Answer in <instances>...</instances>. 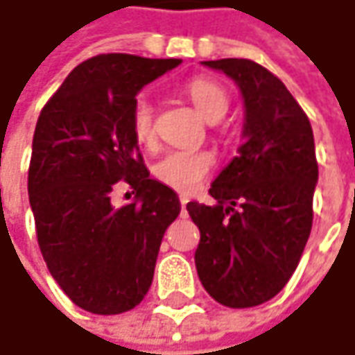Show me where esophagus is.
I'll use <instances>...</instances> for the list:
<instances>
[{
  "mask_svg": "<svg viewBox=\"0 0 355 355\" xmlns=\"http://www.w3.org/2000/svg\"><path fill=\"white\" fill-rule=\"evenodd\" d=\"M190 202L188 196H180V204H182V212H186V204Z\"/></svg>",
  "mask_w": 355,
  "mask_h": 355,
  "instance_id": "34e87169",
  "label": "esophagus"
}]
</instances>
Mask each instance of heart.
<instances>
[{"instance_id": "b5f03b06", "label": "heart", "mask_w": 355, "mask_h": 355, "mask_svg": "<svg viewBox=\"0 0 355 355\" xmlns=\"http://www.w3.org/2000/svg\"><path fill=\"white\" fill-rule=\"evenodd\" d=\"M186 96L194 104V108L200 112V116L208 122L220 120L229 110V98L227 92L212 79H192L186 83ZM130 126L135 139L145 145L153 147L155 145V110L153 104L147 96H139L132 104L130 112ZM214 169V157L208 151H186V149H175L167 151L161 155L153 165V178L159 184L182 192L190 194L198 190L200 184L210 175Z\"/></svg>"}]
</instances>
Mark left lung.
<instances>
[{
	"mask_svg": "<svg viewBox=\"0 0 355 355\" xmlns=\"http://www.w3.org/2000/svg\"><path fill=\"white\" fill-rule=\"evenodd\" d=\"M204 65L239 85L245 141L208 190L216 204L186 206L200 229L194 259L216 302L249 309L286 286L309 241L319 180L315 139L309 116L266 67L249 59Z\"/></svg>",
	"mask_w": 355,
	"mask_h": 355,
	"instance_id": "left-lung-1",
	"label": "left lung"
}]
</instances>
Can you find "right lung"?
Masks as SVG:
<instances>
[{
	"mask_svg": "<svg viewBox=\"0 0 355 355\" xmlns=\"http://www.w3.org/2000/svg\"><path fill=\"white\" fill-rule=\"evenodd\" d=\"M182 63L108 53L77 65L38 116L28 167L36 239L51 276L83 311L118 315L151 288L178 194L149 178L132 135L137 94ZM124 183L135 200L116 209Z\"/></svg>",
	"mask_w": 355,
	"mask_h": 355,
	"instance_id": "obj_1",
	"label": "right lung"
}]
</instances>
